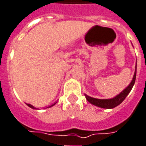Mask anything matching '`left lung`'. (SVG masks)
<instances>
[{
    "label": "left lung",
    "mask_w": 146,
    "mask_h": 146,
    "mask_svg": "<svg viewBox=\"0 0 146 146\" xmlns=\"http://www.w3.org/2000/svg\"><path fill=\"white\" fill-rule=\"evenodd\" d=\"M136 75H137V69L135 71L133 80H132L131 83L129 84V86L126 89H124L119 94L115 96V98H111V99H98V98L90 97L88 95H86V98L89 103L94 104V105H95L97 107H99V108H107V109L115 108L116 106L119 105L120 103L123 102V100L125 99V98L127 97V95L129 94V92L131 91L133 85L135 83V81H136Z\"/></svg>",
    "instance_id": "1"
}]
</instances>
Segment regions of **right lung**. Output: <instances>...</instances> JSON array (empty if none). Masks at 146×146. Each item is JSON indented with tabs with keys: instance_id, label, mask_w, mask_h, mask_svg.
Returning a JSON list of instances; mask_svg holds the SVG:
<instances>
[{
	"instance_id": "1",
	"label": "right lung",
	"mask_w": 146,
	"mask_h": 146,
	"mask_svg": "<svg viewBox=\"0 0 146 146\" xmlns=\"http://www.w3.org/2000/svg\"><path fill=\"white\" fill-rule=\"evenodd\" d=\"M53 105H55V103H54V104H52V106H53ZM27 106H28V107H30V108H35L34 107H33L32 105H31V104H27ZM52 106H51V107H52Z\"/></svg>"
}]
</instances>
